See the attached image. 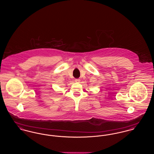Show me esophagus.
I'll return each instance as SVG.
<instances>
[{"label":"esophagus","instance_id":"1","mask_svg":"<svg viewBox=\"0 0 154 154\" xmlns=\"http://www.w3.org/2000/svg\"><path fill=\"white\" fill-rule=\"evenodd\" d=\"M75 81L76 82H80V79H75Z\"/></svg>","mask_w":154,"mask_h":154}]
</instances>
